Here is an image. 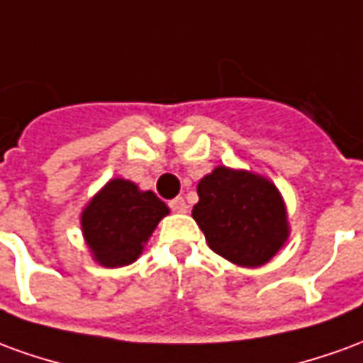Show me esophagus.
<instances>
[{"label": "esophagus", "instance_id": "1", "mask_svg": "<svg viewBox=\"0 0 363 363\" xmlns=\"http://www.w3.org/2000/svg\"><path fill=\"white\" fill-rule=\"evenodd\" d=\"M169 206H171V210H173V212H177V213H186L189 212V204H186V202H184V198H174V200H171V202H169Z\"/></svg>", "mask_w": 363, "mask_h": 363}]
</instances>
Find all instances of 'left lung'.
<instances>
[{
	"instance_id": "left-lung-1",
	"label": "left lung",
	"mask_w": 363,
	"mask_h": 363,
	"mask_svg": "<svg viewBox=\"0 0 363 363\" xmlns=\"http://www.w3.org/2000/svg\"><path fill=\"white\" fill-rule=\"evenodd\" d=\"M196 192L192 218L208 247L229 262L264 267L288 243L286 202L267 177L218 165L200 179Z\"/></svg>"
}]
</instances>
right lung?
Masks as SVG:
<instances>
[{
  "label": "right lung",
  "instance_id": "add662e5",
  "mask_svg": "<svg viewBox=\"0 0 363 363\" xmlns=\"http://www.w3.org/2000/svg\"><path fill=\"white\" fill-rule=\"evenodd\" d=\"M163 200L126 179H111L83 208L82 233L91 257L104 268L140 259L151 233L167 213Z\"/></svg>",
  "mask_w": 363,
  "mask_h": 363
}]
</instances>
